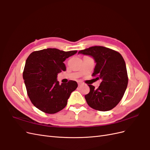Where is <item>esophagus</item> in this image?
<instances>
[{
  "mask_svg": "<svg viewBox=\"0 0 150 150\" xmlns=\"http://www.w3.org/2000/svg\"><path fill=\"white\" fill-rule=\"evenodd\" d=\"M78 86H81V84H82V83L81 82H78Z\"/></svg>",
  "mask_w": 150,
  "mask_h": 150,
  "instance_id": "34e87169",
  "label": "esophagus"
}]
</instances>
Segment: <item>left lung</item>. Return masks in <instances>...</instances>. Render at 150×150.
Listing matches in <instances>:
<instances>
[{"label":"left lung","instance_id":"1","mask_svg":"<svg viewBox=\"0 0 150 150\" xmlns=\"http://www.w3.org/2000/svg\"><path fill=\"white\" fill-rule=\"evenodd\" d=\"M78 54L92 57L96 62L93 76L101 83L98 89L88 85L90 92L85 95L88 105L94 110L107 111L120 103L128 86V78L123 57L114 50L93 46L79 51Z\"/></svg>","mask_w":150,"mask_h":150}]
</instances>
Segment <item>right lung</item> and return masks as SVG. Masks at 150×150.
<instances>
[{"mask_svg": "<svg viewBox=\"0 0 150 150\" xmlns=\"http://www.w3.org/2000/svg\"><path fill=\"white\" fill-rule=\"evenodd\" d=\"M77 52L47 48L32 52L27 59L23 79L30 100L39 110L54 114L67 105L78 83L69 81L59 84L57 74L66 70L64 61Z\"/></svg>", "mask_w": 150, "mask_h": 150, "instance_id": "1", "label": "right lung"}]
</instances>
